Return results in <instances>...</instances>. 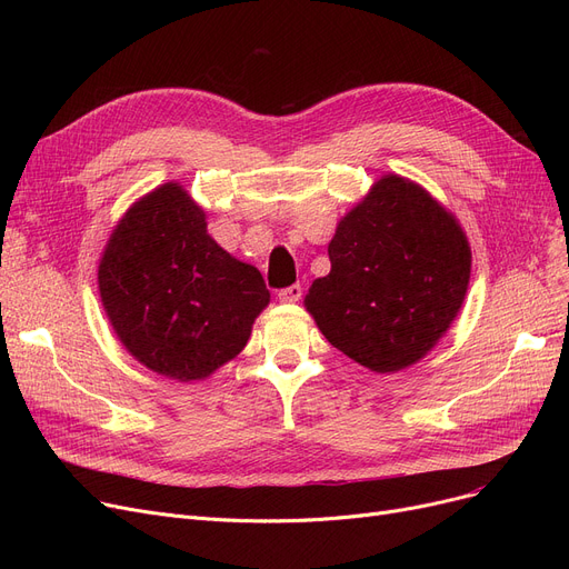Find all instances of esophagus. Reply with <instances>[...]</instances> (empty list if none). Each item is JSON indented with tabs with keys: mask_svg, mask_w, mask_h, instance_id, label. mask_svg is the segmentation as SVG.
Masks as SVG:
<instances>
[{
	"mask_svg": "<svg viewBox=\"0 0 569 569\" xmlns=\"http://www.w3.org/2000/svg\"><path fill=\"white\" fill-rule=\"evenodd\" d=\"M279 300L286 302V305L300 302V300H302V286H300V283H292V286H288V288H281V290H279Z\"/></svg>",
	"mask_w": 569,
	"mask_h": 569,
	"instance_id": "34e87169",
	"label": "esophagus"
}]
</instances>
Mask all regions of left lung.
Instances as JSON below:
<instances>
[{
    "label": "left lung",
    "instance_id": "8db88e82",
    "mask_svg": "<svg viewBox=\"0 0 569 569\" xmlns=\"http://www.w3.org/2000/svg\"><path fill=\"white\" fill-rule=\"evenodd\" d=\"M332 269L305 300L318 330L357 365L395 373L450 330L470 281V244L427 189L385 174L339 221Z\"/></svg>",
    "mask_w": 569,
    "mask_h": 569
}]
</instances>
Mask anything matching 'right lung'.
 Returning a JSON list of instances; mask_svg holds the SVG:
<instances>
[{
    "mask_svg": "<svg viewBox=\"0 0 569 569\" xmlns=\"http://www.w3.org/2000/svg\"><path fill=\"white\" fill-rule=\"evenodd\" d=\"M99 292L140 365L191 382L242 352L269 290L253 264L207 234L202 207L168 182L140 198L108 239Z\"/></svg>",
    "mask_w": 569,
    "mask_h": 569,
    "instance_id": "add662e5",
    "label": "right lung"
}]
</instances>
